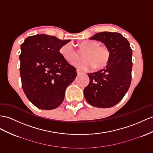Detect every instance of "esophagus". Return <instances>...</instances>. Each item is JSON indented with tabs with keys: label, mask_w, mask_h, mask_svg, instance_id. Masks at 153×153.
<instances>
[{
	"label": "esophagus",
	"mask_w": 153,
	"mask_h": 153,
	"mask_svg": "<svg viewBox=\"0 0 153 153\" xmlns=\"http://www.w3.org/2000/svg\"><path fill=\"white\" fill-rule=\"evenodd\" d=\"M77 75H80L81 74H82V72L81 71H79V70H77Z\"/></svg>",
	"instance_id": "obj_1"
}]
</instances>
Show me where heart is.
<instances>
[{"label": "heart", "instance_id": "1", "mask_svg": "<svg viewBox=\"0 0 153 153\" xmlns=\"http://www.w3.org/2000/svg\"><path fill=\"white\" fill-rule=\"evenodd\" d=\"M80 47L87 50L84 55L83 61H77L72 63L76 68L86 71L96 67L101 68L106 66L110 59V51L107 46L100 45V42L95 40H87L80 43ZM60 53L68 62L75 61L77 57L76 50L71 42L62 45L60 48Z\"/></svg>", "mask_w": 153, "mask_h": 153}]
</instances>
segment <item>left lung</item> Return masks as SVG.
Listing matches in <instances>:
<instances>
[{
	"instance_id": "1",
	"label": "left lung",
	"mask_w": 153,
	"mask_h": 153,
	"mask_svg": "<svg viewBox=\"0 0 153 153\" xmlns=\"http://www.w3.org/2000/svg\"><path fill=\"white\" fill-rule=\"evenodd\" d=\"M89 39L104 43L111 56L105 68L88 74L90 82L84 89V96L94 107H112L122 100L130 87L132 67L130 44L116 32H100Z\"/></svg>"
}]
</instances>
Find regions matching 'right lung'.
Segmentation results:
<instances>
[{
  "mask_svg": "<svg viewBox=\"0 0 153 153\" xmlns=\"http://www.w3.org/2000/svg\"><path fill=\"white\" fill-rule=\"evenodd\" d=\"M71 40L37 34L21 45L20 73L27 98L37 108L52 110L65 98L68 86L77 76L76 69L61 55V47Z\"/></svg>",
  "mask_w": 153,
  "mask_h": 153,
  "instance_id": "add662e5",
  "label": "right lung"
}]
</instances>
